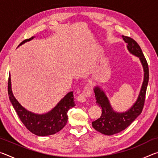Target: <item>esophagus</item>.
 Wrapping results in <instances>:
<instances>
[{
    "label": "esophagus",
    "mask_w": 158,
    "mask_h": 158,
    "mask_svg": "<svg viewBox=\"0 0 158 158\" xmlns=\"http://www.w3.org/2000/svg\"><path fill=\"white\" fill-rule=\"evenodd\" d=\"M92 94V90L90 89L89 86L85 85L84 89H83L82 92L80 93L77 97V100L80 102H84L86 101V99L90 97V95Z\"/></svg>",
    "instance_id": "esophagus-1"
}]
</instances>
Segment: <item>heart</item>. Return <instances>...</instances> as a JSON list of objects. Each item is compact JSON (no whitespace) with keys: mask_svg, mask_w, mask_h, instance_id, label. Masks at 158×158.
I'll return each instance as SVG.
<instances>
[{"mask_svg":"<svg viewBox=\"0 0 158 158\" xmlns=\"http://www.w3.org/2000/svg\"><path fill=\"white\" fill-rule=\"evenodd\" d=\"M65 77H66V76H65V75H64V76L63 77V78H64V79H65Z\"/></svg>","mask_w":158,"mask_h":158,"instance_id":"1","label":"heart"}]
</instances>
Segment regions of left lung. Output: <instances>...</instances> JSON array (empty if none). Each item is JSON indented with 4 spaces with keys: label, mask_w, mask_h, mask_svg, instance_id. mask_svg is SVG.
<instances>
[{
    "label": "left lung",
    "mask_w": 158,
    "mask_h": 158,
    "mask_svg": "<svg viewBox=\"0 0 158 158\" xmlns=\"http://www.w3.org/2000/svg\"><path fill=\"white\" fill-rule=\"evenodd\" d=\"M124 41L127 44V49L134 55L137 56L141 60L144 70V79L141 89L137 102L130 110L125 113L118 114L113 111L107 98L100 88L95 87L94 89L96 103L102 107L100 118L92 123L95 130L105 135H113L127 128L137 118L143 110L145 103L146 93L149 79V69L147 60L144 56L139 45L132 37L123 35Z\"/></svg>",
    "instance_id": "obj_1"
}]
</instances>
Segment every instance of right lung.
Wrapping results in <instances>:
<instances>
[{
    "label": "right lung",
    "instance_id": "1",
    "mask_svg": "<svg viewBox=\"0 0 158 158\" xmlns=\"http://www.w3.org/2000/svg\"><path fill=\"white\" fill-rule=\"evenodd\" d=\"M33 38V37H32L24 40L19 45ZM7 90L10 100L21 122L30 132L37 136L54 135L62 130L68 121V110L75 106L73 92H69L49 113L43 115L35 114L23 108L14 97L11 89L10 74L7 83Z\"/></svg>",
    "mask_w": 158,
    "mask_h": 158
}]
</instances>
